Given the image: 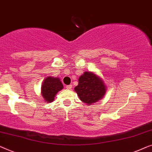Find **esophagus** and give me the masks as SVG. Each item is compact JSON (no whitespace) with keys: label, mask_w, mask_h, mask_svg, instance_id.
<instances>
[{"label":"esophagus","mask_w":152,"mask_h":152,"mask_svg":"<svg viewBox=\"0 0 152 152\" xmlns=\"http://www.w3.org/2000/svg\"><path fill=\"white\" fill-rule=\"evenodd\" d=\"M66 88H67V89H71L72 88V85H67V86H66Z\"/></svg>","instance_id":"1"}]
</instances>
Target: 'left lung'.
<instances>
[{"label":"left lung","instance_id":"left-lung-1","mask_svg":"<svg viewBox=\"0 0 152 152\" xmlns=\"http://www.w3.org/2000/svg\"><path fill=\"white\" fill-rule=\"evenodd\" d=\"M74 90L80 100L90 105L104 96L106 86L100 77L92 72H85L79 78Z\"/></svg>","mask_w":152,"mask_h":152}]
</instances>
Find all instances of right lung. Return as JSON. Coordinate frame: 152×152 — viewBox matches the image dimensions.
I'll return each instance as SVG.
<instances>
[{
    "mask_svg": "<svg viewBox=\"0 0 152 152\" xmlns=\"http://www.w3.org/2000/svg\"><path fill=\"white\" fill-rule=\"evenodd\" d=\"M63 88V85L59 78L47 77L42 84L41 94L45 102H52L54 101L56 94Z\"/></svg>",
    "mask_w": 152,
    "mask_h": 152,
    "instance_id": "obj_1",
    "label": "right lung"
}]
</instances>
